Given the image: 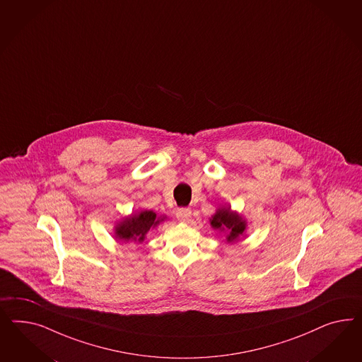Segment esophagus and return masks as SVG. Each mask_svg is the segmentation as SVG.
Segmentation results:
<instances>
[{"label":"esophagus","mask_w":362,"mask_h":362,"mask_svg":"<svg viewBox=\"0 0 362 362\" xmlns=\"http://www.w3.org/2000/svg\"><path fill=\"white\" fill-rule=\"evenodd\" d=\"M191 209H186V207H182V209H176L175 215L176 218L182 221H187V220L191 218Z\"/></svg>","instance_id":"1"}]
</instances>
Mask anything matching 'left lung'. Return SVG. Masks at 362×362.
<instances>
[{"instance_id":"obj_1","label":"left lung","mask_w":362,"mask_h":362,"mask_svg":"<svg viewBox=\"0 0 362 362\" xmlns=\"http://www.w3.org/2000/svg\"><path fill=\"white\" fill-rule=\"evenodd\" d=\"M211 226L220 230H227V241L236 240L245 230V221L238 214H233L230 209H221L214 215Z\"/></svg>"}]
</instances>
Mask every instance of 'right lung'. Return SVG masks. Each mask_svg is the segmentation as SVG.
Instances as JSON below:
<instances>
[{
    "label": "right lung",
    "mask_w": 362,
    "mask_h": 362,
    "mask_svg": "<svg viewBox=\"0 0 362 362\" xmlns=\"http://www.w3.org/2000/svg\"><path fill=\"white\" fill-rule=\"evenodd\" d=\"M163 219H158L156 214L153 211H142L141 214L132 216L130 219L122 221L115 230L117 238H119L121 240H134L142 243L148 230L151 227H155Z\"/></svg>",
    "instance_id": "right-lung-1"
}]
</instances>
